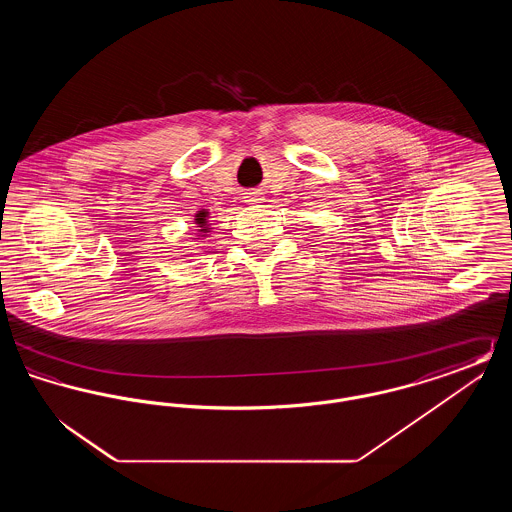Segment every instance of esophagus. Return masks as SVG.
<instances>
[{
    "mask_svg": "<svg viewBox=\"0 0 512 512\" xmlns=\"http://www.w3.org/2000/svg\"><path fill=\"white\" fill-rule=\"evenodd\" d=\"M249 201H257V199H253V197H251V199H249Z\"/></svg>",
    "mask_w": 512,
    "mask_h": 512,
    "instance_id": "34e87169",
    "label": "esophagus"
}]
</instances>
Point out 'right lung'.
Segmentation results:
<instances>
[{"label":"right lung","mask_w":512,"mask_h":512,"mask_svg":"<svg viewBox=\"0 0 512 512\" xmlns=\"http://www.w3.org/2000/svg\"><path fill=\"white\" fill-rule=\"evenodd\" d=\"M195 222H197V224H201V226L205 224V211H199V215H197Z\"/></svg>","instance_id":"obj_1"}]
</instances>
